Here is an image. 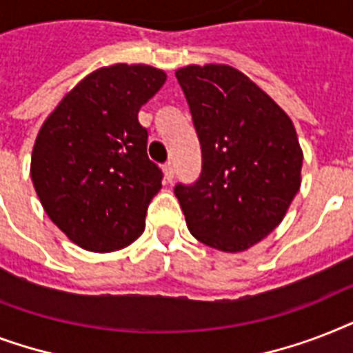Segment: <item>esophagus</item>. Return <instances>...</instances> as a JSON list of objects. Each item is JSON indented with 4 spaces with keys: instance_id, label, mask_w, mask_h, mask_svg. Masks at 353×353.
Segmentation results:
<instances>
[{
    "instance_id": "1",
    "label": "esophagus",
    "mask_w": 353,
    "mask_h": 353,
    "mask_svg": "<svg viewBox=\"0 0 353 353\" xmlns=\"http://www.w3.org/2000/svg\"><path fill=\"white\" fill-rule=\"evenodd\" d=\"M163 172H165L166 181H172V179H174V165H172L170 161L163 165Z\"/></svg>"
}]
</instances>
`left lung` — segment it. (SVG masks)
Segmentation results:
<instances>
[{"instance_id":"1","label":"left lung","mask_w":353,"mask_h":353,"mask_svg":"<svg viewBox=\"0 0 353 353\" xmlns=\"http://www.w3.org/2000/svg\"><path fill=\"white\" fill-rule=\"evenodd\" d=\"M176 79L201 146V174L177 183L188 231L240 252L274 231L301 188L302 150L291 119L229 65H188Z\"/></svg>"}]
</instances>
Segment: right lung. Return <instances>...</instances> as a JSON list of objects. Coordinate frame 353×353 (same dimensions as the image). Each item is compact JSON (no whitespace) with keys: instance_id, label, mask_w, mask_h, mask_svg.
<instances>
[{"instance_id":"right-lung-1","label":"right lung","mask_w":353,"mask_h":353,"mask_svg":"<svg viewBox=\"0 0 353 353\" xmlns=\"http://www.w3.org/2000/svg\"><path fill=\"white\" fill-rule=\"evenodd\" d=\"M166 74L150 65L97 69L69 91L36 137L30 177L47 216L93 252L119 251L144 231L163 172L148 159L137 113Z\"/></svg>"}]
</instances>
